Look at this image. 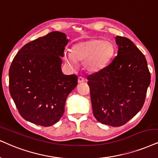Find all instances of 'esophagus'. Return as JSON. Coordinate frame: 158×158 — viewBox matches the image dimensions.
<instances>
[{"mask_svg": "<svg viewBox=\"0 0 158 158\" xmlns=\"http://www.w3.org/2000/svg\"><path fill=\"white\" fill-rule=\"evenodd\" d=\"M85 81V79L83 78V77H78V79H77V82L79 83H83Z\"/></svg>", "mask_w": 158, "mask_h": 158, "instance_id": "1", "label": "esophagus"}]
</instances>
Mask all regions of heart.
<instances>
[{"label":"heart","mask_w":158,"mask_h":158,"mask_svg":"<svg viewBox=\"0 0 158 158\" xmlns=\"http://www.w3.org/2000/svg\"><path fill=\"white\" fill-rule=\"evenodd\" d=\"M116 52L114 44L102 39H90L74 44L71 53L65 54L68 64L75 66L76 61L83 62L85 69L94 73L110 63Z\"/></svg>","instance_id":"obj_1"}]
</instances>
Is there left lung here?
I'll use <instances>...</instances> for the list:
<instances>
[{
	"mask_svg": "<svg viewBox=\"0 0 158 158\" xmlns=\"http://www.w3.org/2000/svg\"><path fill=\"white\" fill-rule=\"evenodd\" d=\"M116 42L117 56L87 80L94 117L102 124L120 127L141 110L151 76L144 55L131 40L116 36Z\"/></svg>",
	"mask_w": 158,
	"mask_h": 158,
	"instance_id": "8db88e82",
	"label": "left lung"
}]
</instances>
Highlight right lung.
Returning <instances> with one entry per match:
<instances>
[{"instance_id":"obj_1","label":"right lung","mask_w":158,"mask_h":158,"mask_svg":"<svg viewBox=\"0 0 158 158\" xmlns=\"http://www.w3.org/2000/svg\"><path fill=\"white\" fill-rule=\"evenodd\" d=\"M68 42L64 33H49L23 46L11 62L9 92L20 116L31 123L49 127L58 122L77 85V75L61 72Z\"/></svg>"}]
</instances>
